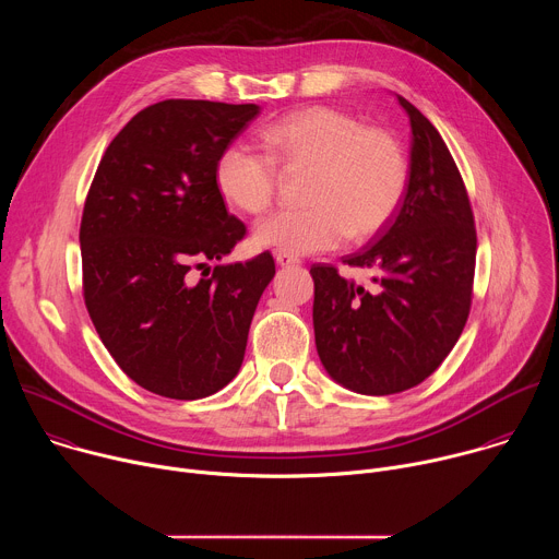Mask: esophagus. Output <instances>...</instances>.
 <instances>
[{
  "instance_id": "34e87169",
  "label": "esophagus",
  "mask_w": 559,
  "mask_h": 559,
  "mask_svg": "<svg viewBox=\"0 0 559 559\" xmlns=\"http://www.w3.org/2000/svg\"><path fill=\"white\" fill-rule=\"evenodd\" d=\"M276 263H278L281 267H289V265H298L300 259L294 257V254H287V252H276Z\"/></svg>"
}]
</instances>
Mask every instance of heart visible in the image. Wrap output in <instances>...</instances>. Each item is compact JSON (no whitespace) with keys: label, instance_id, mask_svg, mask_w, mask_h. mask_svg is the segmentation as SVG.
<instances>
[{"label":"heart","instance_id":"1","mask_svg":"<svg viewBox=\"0 0 559 559\" xmlns=\"http://www.w3.org/2000/svg\"><path fill=\"white\" fill-rule=\"evenodd\" d=\"M267 147L229 143L214 164L218 192L238 210L263 214L285 173L311 170L307 207L281 210L254 229L261 248L311 254L338 248L345 238L367 241L401 210L409 186V158L403 141L380 126L332 106H307L263 128Z\"/></svg>","mask_w":559,"mask_h":559}]
</instances>
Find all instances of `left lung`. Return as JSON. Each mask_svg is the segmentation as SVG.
<instances>
[{"instance_id":"obj_1","label":"left lung","mask_w":559,"mask_h":559,"mask_svg":"<svg viewBox=\"0 0 559 559\" xmlns=\"http://www.w3.org/2000/svg\"><path fill=\"white\" fill-rule=\"evenodd\" d=\"M409 186L401 210L343 259L378 276L362 287L330 263L311 265L316 349L328 373L365 395L401 393L429 378L457 343L473 300L477 236L471 201L433 123L405 97Z\"/></svg>"}]
</instances>
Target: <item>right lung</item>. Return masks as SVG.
I'll use <instances>...</instances> for the list:
<instances>
[{
  "mask_svg": "<svg viewBox=\"0 0 559 559\" xmlns=\"http://www.w3.org/2000/svg\"><path fill=\"white\" fill-rule=\"evenodd\" d=\"M259 115L254 104L166 99L136 112L106 147L79 243L91 321L139 386L197 401L241 369L270 252L201 270L243 241L225 210L214 164Z\"/></svg>",
  "mask_w": 559,
  "mask_h": 559,
  "instance_id": "1",
  "label": "right lung"
}]
</instances>
